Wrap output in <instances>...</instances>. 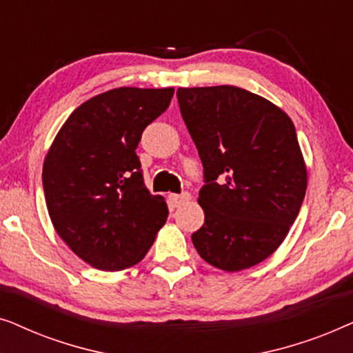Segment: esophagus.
Returning a JSON list of instances; mask_svg holds the SVG:
<instances>
[{
	"label": "esophagus",
	"mask_w": 353,
	"mask_h": 353,
	"mask_svg": "<svg viewBox=\"0 0 353 353\" xmlns=\"http://www.w3.org/2000/svg\"><path fill=\"white\" fill-rule=\"evenodd\" d=\"M168 201L173 207H180L183 204H186L188 201H191V194L190 192H183V194H170L168 196Z\"/></svg>",
	"instance_id": "1"
}]
</instances>
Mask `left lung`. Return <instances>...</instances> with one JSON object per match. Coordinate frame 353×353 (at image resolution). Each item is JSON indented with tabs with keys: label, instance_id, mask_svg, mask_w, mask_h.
I'll use <instances>...</instances> for the list:
<instances>
[{
	"label": "left lung",
	"instance_id": "left-lung-1",
	"mask_svg": "<svg viewBox=\"0 0 353 353\" xmlns=\"http://www.w3.org/2000/svg\"><path fill=\"white\" fill-rule=\"evenodd\" d=\"M176 96L207 183L197 197L205 220L192 244L223 272L254 267L286 239L305 196L307 165L292 120L238 86L178 88Z\"/></svg>",
	"mask_w": 353,
	"mask_h": 353
}]
</instances>
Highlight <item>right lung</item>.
<instances>
[{
	"label": "right lung",
	"mask_w": 353,
	"mask_h": 353,
	"mask_svg": "<svg viewBox=\"0 0 353 353\" xmlns=\"http://www.w3.org/2000/svg\"><path fill=\"white\" fill-rule=\"evenodd\" d=\"M173 88L122 86L69 115L43 163L50 219L72 252L103 272L141 262L165 223V197L143 181L137 148L163 114Z\"/></svg>",
	"instance_id": "1"
}]
</instances>
